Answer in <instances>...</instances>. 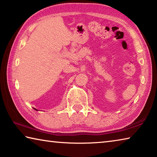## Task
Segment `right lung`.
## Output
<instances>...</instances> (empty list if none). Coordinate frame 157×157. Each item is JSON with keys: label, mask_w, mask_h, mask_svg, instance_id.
Instances as JSON below:
<instances>
[{"label": "right lung", "mask_w": 157, "mask_h": 157, "mask_svg": "<svg viewBox=\"0 0 157 157\" xmlns=\"http://www.w3.org/2000/svg\"><path fill=\"white\" fill-rule=\"evenodd\" d=\"M35 109V110H36V111H37V109Z\"/></svg>", "instance_id": "1"}]
</instances>
